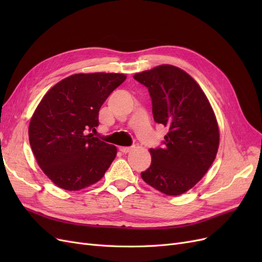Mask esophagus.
<instances>
[{
  "label": "esophagus",
  "instance_id": "obj_1",
  "mask_svg": "<svg viewBox=\"0 0 262 262\" xmlns=\"http://www.w3.org/2000/svg\"><path fill=\"white\" fill-rule=\"evenodd\" d=\"M132 149H133L132 146H120V147H119V150H120V152H122V153H129V152H131Z\"/></svg>",
  "mask_w": 262,
  "mask_h": 262
}]
</instances>
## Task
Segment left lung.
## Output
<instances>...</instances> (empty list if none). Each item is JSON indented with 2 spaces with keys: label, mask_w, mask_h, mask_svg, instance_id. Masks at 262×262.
<instances>
[{
  "label": "left lung",
  "mask_w": 262,
  "mask_h": 262,
  "mask_svg": "<svg viewBox=\"0 0 262 262\" xmlns=\"http://www.w3.org/2000/svg\"><path fill=\"white\" fill-rule=\"evenodd\" d=\"M133 77L147 87L155 122L168 128L163 146L149 148L152 163L141 177L165 194L185 193L215 160V115L200 86L179 68L163 64Z\"/></svg>",
  "instance_id": "left-lung-1"
}]
</instances>
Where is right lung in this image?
<instances>
[{"instance_id":"right-lung-1","label":"right lung","mask_w":262,"mask_h":262,"mask_svg":"<svg viewBox=\"0 0 262 262\" xmlns=\"http://www.w3.org/2000/svg\"><path fill=\"white\" fill-rule=\"evenodd\" d=\"M126 76L74 74L55 84L29 123V143L38 165L54 185L77 191L105 175L117 155L115 145L94 137L101 105Z\"/></svg>"}]
</instances>
